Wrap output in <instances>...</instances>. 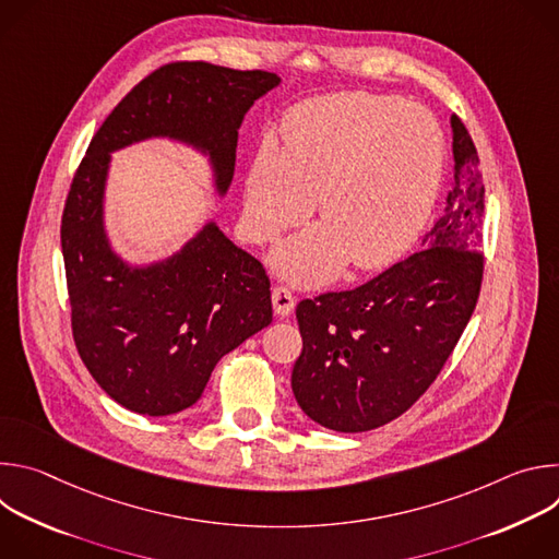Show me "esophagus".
Here are the masks:
<instances>
[{
    "instance_id": "34e87169",
    "label": "esophagus",
    "mask_w": 559,
    "mask_h": 559,
    "mask_svg": "<svg viewBox=\"0 0 559 559\" xmlns=\"http://www.w3.org/2000/svg\"><path fill=\"white\" fill-rule=\"evenodd\" d=\"M272 305H274V311L278 316H289L294 311V307H296V296L292 294L289 287L278 285L272 292Z\"/></svg>"
}]
</instances>
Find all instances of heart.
I'll list each match as a JSON object with an SVG mask.
<instances>
[{
  "label": "heart",
  "instance_id": "obj_1",
  "mask_svg": "<svg viewBox=\"0 0 559 559\" xmlns=\"http://www.w3.org/2000/svg\"><path fill=\"white\" fill-rule=\"evenodd\" d=\"M285 147L263 143L248 177L246 225L259 243L300 223L318 199L323 225L274 252L298 283H323L349 259L378 270L401 257L438 197L444 136L418 106L371 93L316 97L289 110Z\"/></svg>",
  "mask_w": 559,
  "mask_h": 559
}]
</instances>
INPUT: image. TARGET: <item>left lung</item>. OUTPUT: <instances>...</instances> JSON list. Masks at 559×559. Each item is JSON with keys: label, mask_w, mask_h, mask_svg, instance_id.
I'll return each mask as SVG.
<instances>
[{"label": "left lung", "mask_w": 559, "mask_h": 559, "mask_svg": "<svg viewBox=\"0 0 559 559\" xmlns=\"http://www.w3.org/2000/svg\"><path fill=\"white\" fill-rule=\"evenodd\" d=\"M453 186L423 250L347 292L296 307L302 352L292 371L300 409L341 433L403 416L438 378L483 287L485 186L468 130L451 115Z\"/></svg>", "instance_id": "obj_1"}]
</instances>
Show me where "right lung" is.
Here are the masks:
<instances>
[{
    "instance_id": "right-lung-1",
    "label": "right lung",
    "mask_w": 559,
    "mask_h": 559,
    "mask_svg": "<svg viewBox=\"0 0 559 559\" xmlns=\"http://www.w3.org/2000/svg\"><path fill=\"white\" fill-rule=\"evenodd\" d=\"M278 82L267 70L207 61L156 68L106 117L72 177L61 216L72 338L99 386L134 414L192 407L216 362L272 323V294L261 261L214 223L164 263H123L104 229L110 152L150 136L186 141L210 154L225 194L238 128Z\"/></svg>"
}]
</instances>
